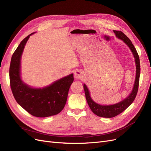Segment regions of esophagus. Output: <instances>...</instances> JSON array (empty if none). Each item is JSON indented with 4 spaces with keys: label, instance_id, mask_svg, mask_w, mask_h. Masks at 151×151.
Listing matches in <instances>:
<instances>
[{
    "label": "esophagus",
    "instance_id": "34e87169",
    "mask_svg": "<svg viewBox=\"0 0 151 151\" xmlns=\"http://www.w3.org/2000/svg\"><path fill=\"white\" fill-rule=\"evenodd\" d=\"M74 77L76 79H81L83 77V72L80 70H76L74 72Z\"/></svg>",
    "mask_w": 151,
    "mask_h": 151
}]
</instances>
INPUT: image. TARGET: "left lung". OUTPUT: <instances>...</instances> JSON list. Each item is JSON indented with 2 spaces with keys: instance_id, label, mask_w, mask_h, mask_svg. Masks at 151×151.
<instances>
[{
  "instance_id": "left-lung-1",
  "label": "left lung",
  "mask_w": 151,
  "mask_h": 151,
  "mask_svg": "<svg viewBox=\"0 0 151 151\" xmlns=\"http://www.w3.org/2000/svg\"><path fill=\"white\" fill-rule=\"evenodd\" d=\"M114 33L117 38L123 41L128 47L130 48L135 58V64H136V77L135 81L134 86L133 90L130 94L129 96L125 99L122 100V101L112 105H100L96 103H95L93 100L91 99L90 96L89 91L87 88V86L84 84V89L86 95V98L87 102L88 103L91 111H92L95 115L98 116L104 117V118H112L119 115L120 113H122L123 111L129 107L130 105L133 103L136 97L137 94L138 92L139 85V77L140 74V59L137 52L132 44V42L127 36L122 32L121 31L114 30Z\"/></svg>"
}]
</instances>
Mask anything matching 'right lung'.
Instances as JSON below:
<instances>
[{"instance_id": "right-lung-1", "label": "right lung", "mask_w": 151, "mask_h": 151, "mask_svg": "<svg viewBox=\"0 0 151 151\" xmlns=\"http://www.w3.org/2000/svg\"><path fill=\"white\" fill-rule=\"evenodd\" d=\"M30 34L21 41L14 52L9 68L10 86L16 101L31 115L44 118L57 115L66 104L68 90L74 81L73 74L42 89L32 88L22 81L21 58Z\"/></svg>"}]
</instances>
